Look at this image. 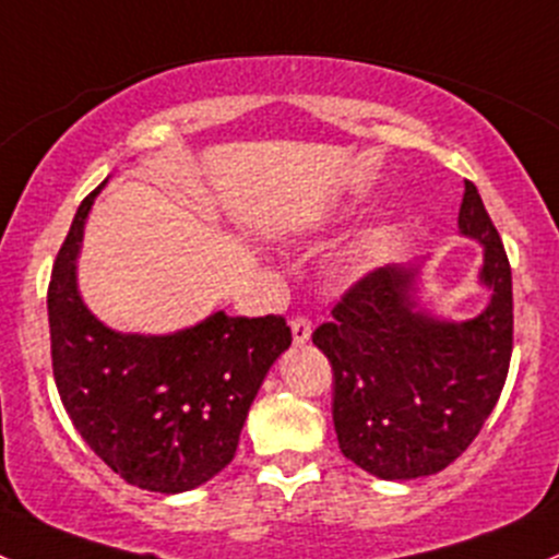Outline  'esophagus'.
<instances>
[{
  "mask_svg": "<svg viewBox=\"0 0 559 559\" xmlns=\"http://www.w3.org/2000/svg\"><path fill=\"white\" fill-rule=\"evenodd\" d=\"M290 331H293V344H296V347H304V344L312 338V322H309V318H293Z\"/></svg>",
  "mask_w": 559,
  "mask_h": 559,
  "instance_id": "esophagus-1",
  "label": "esophagus"
}]
</instances>
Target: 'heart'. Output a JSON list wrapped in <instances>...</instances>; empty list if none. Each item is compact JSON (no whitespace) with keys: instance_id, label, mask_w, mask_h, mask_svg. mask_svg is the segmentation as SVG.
I'll return each instance as SVG.
<instances>
[{"instance_id":"1","label":"heart","mask_w":559,"mask_h":559,"mask_svg":"<svg viewBox=\"0 0 559 559\" xmlns=\"http://www.w3.org/2000/svg\"><path fill=\"white\" fill-rule=\"evenodd\" d=\"M373 258H377V250L366 245V247H360V250L353 252V258H349V263H353L355 272H366V269L373 263Z\"/></svg>"}]
</instances>
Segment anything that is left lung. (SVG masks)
<instances>
[{"label": "left lung", "mask_w": 559, "mask_h": 559, "mask_svg": "<svg viewBox=\"0 0 559 559\" xmlns=\"http://www.w3.org/2000/svg\"><path fill=\"white\" fill-rule=\"evenodd\" d=\"M460 234L485 247L490 304L454 322L417 301L419 266H384L355 282L312 342L333 368L338 450L379 479L430 476L454 463L498 404L514 344L511 266L474 182Z\"/></svg>", "instance_id": "1"}]
</instances>
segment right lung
Masks as SVG:
<instances>
[{
	"label": "right lung",
	"mask_w": 559,
	"mask_h": 559,
	"mask_svg": "<svg viewBox=\"0 0 559 559\" xmlns=\"http://www.w3.org/2000/svg\"><path fill=\"white\" fill-rule=\"evenodd\" d=\"M96 193L80 204L50 274L56 388L85 444L120 479L151 492L193 490L237 454L258 388L290 347V328L280 314L226 312L166 336L107 328L80 298L74 263Z\"/></svg>",
	"instance_id": "1"
}]
</instances>
